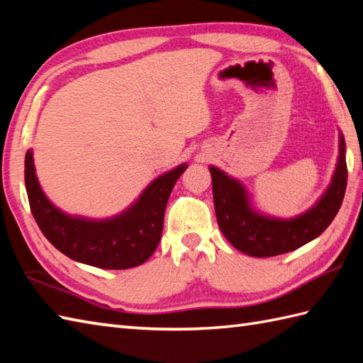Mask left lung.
I'll return each mask as SVG.
<instances>
[{
	"mask_svg": "<svg viewBox=\"0 0 363 363\" xmlns=\"http://www.w3.org/2000/svg\"><path fill=\"white\" fill-rule=\"evenodd\" d=\"M338 148L337 168L325 195L312 209L290 220L267 217L256 212L240 182L220 168L209 167L215 213L223 235L234 248L252 257H272L290 252L317 238L335 218L345 196L348 168L342 134Z\"/></svg>",
	"mask_w": 363,
	"mask_h": 363,
	"instance_id": "obj_1",
	"label": "left lung"
}]
</instances>
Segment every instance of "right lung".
<instances>
[{"mask_svg": "<svg viewBox=\"0 0 363 363\" xmlns=\"http://www.w3.org/2000/svg\"><path fill=\"white\" fill-rule=\"evenodd\" d=\"M186 168L182 164L159 176L129 209L107 220L70 217L52 206L37 181L30 150L25 157V184L30 212L54 248L81 264L126 269L142 265L156 251L169 194Z\"/></svg>", "mask_w": 363, "mask_h": 363, "instance_id": "obj_1", "label": "right lung"}]
</instances>
